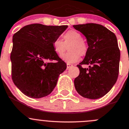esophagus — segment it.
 <instances>
[{
  "label": "esophagus",
  "instance_id": "esophagus-1",
  "mask_svg": "<svg viewBox=\"0 0 129 129\" xmlns=\"http://www.w3.org/2000/svg\"><path fill=\"white\" fill-rule=\"evenodd\" d=\"M73 67V65L71 64V63H67V68L69 69L70 67Z\"/></svg>",
  "mask_w": 129,
  "mask_h": 129
}]
</instances>
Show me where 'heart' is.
<instances>
[{
  "label": "heart",
  "mask_w": 129,
  "mask_h": 129,
  "mask_svg": "<svg viewBox=\"0 0 129 129\" xmlns=\"http://www.w3.org/2000/svg\"><path fill=\"white\" fill-rule=\"evenodd\" d=\"M63 40L56 39L53 42V48L56 55L62 56L68 47L69 51L62 56V60L67 63H74L80 56L86 55L88 46L83 39L81 33L76 30H69L63 35Z\"/></svg>",
  "instance_id": "b5f03b06"
}]
</instances>
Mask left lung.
<instances>
[{
    "label": "left lung",
    "instance_id": "obj_1",
    "mask_svg": "<svg viewBox=\"0 0 129 129\" xmlns=\"http://www.w3.org/2000/svg\"><path fill=\"white\" fill-rule=\"evenodd\" d=\"M86 37L88 51L85 58L77 67L79 74L74 79V86L80 95L97 99L110 91L118 79L120 51L116 37L99 24L73 25ZM82 64H88L83 68Z\"/></svg>",
    "mask_w": 129,
    "mask_h": 129
}]
</instances>
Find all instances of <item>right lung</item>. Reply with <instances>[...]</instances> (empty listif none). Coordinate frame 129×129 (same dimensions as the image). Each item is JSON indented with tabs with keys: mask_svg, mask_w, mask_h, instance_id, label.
Segmentation results:
<instances>
[{
	"mask_svg": "<svg viewBox=\"0 0 129 129\" xmlns=\"http://www.w3.org/2000/svg\"><path fill=\"white\" fill-rule=\"evenodd\" d=\"M67 27L31 24L13 35L12 79L25 95L34 99L46 97L56 86L67 65L54 51L53 42Z\"/></svg>",
	"mask_w": 129,
	"mask_h": 129,
	"instance_id": "1",
	"label": "right lung"
}]
</instances>
